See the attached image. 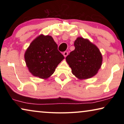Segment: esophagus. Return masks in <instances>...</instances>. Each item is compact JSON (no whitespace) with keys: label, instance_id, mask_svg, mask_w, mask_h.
Segmentation results:
<instances>
[{"label":"esophagus","instance_id":"esophagus-1","mask_svg":"<svg viewBox=\"0 0 124 124\" xmlns=\"http://www.w3.org/2000/svg\"><path fill=\"white\" fill-rule=\"evenodd\" d=\"M68 55V52L67 51H65L63 52V55L64 57H66Z\"/></svg>","mask_w":124,"mask_h":124}]
</instances>
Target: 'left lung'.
Wrapping results in <instances>:
<instances>
[{
    "instance_id": "left-lung-1",
    "label": "left lung",
    "mask_w": 124,
    "mask_h": 124,
    "mask_svg": "<svg viewBox=\"0 0 124 124\" xmlns=\"http://www.w3.org/2000/svg\"><path fill=\"white\" fill-rule=\"evenodd\" d=\"M75 49L66 57L72 73L79 79H87L98 73L102 56L97 47L89 40L78 37L74 41Z\"/></svg>"
}]
</instances>
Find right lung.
I'll use <instances>...</instances> for the list:
<instances>
[{"label": "right lung", "mask_w": 124, "mask_h": 124, "mask_svg": "<svg viewBox=\"0 0 124 124\" xmlns=\"http://www.w3.org/2000/svg\"><path fill=\"white\" fill-rule=\"evenodd\" d=\"M64 59L57 50L52 37L40 35L30 44L25 54V60L30 72L35 77L46 79L55 72Z\"/></svg>", "instance_id": "obj_1"}]
</instances>
